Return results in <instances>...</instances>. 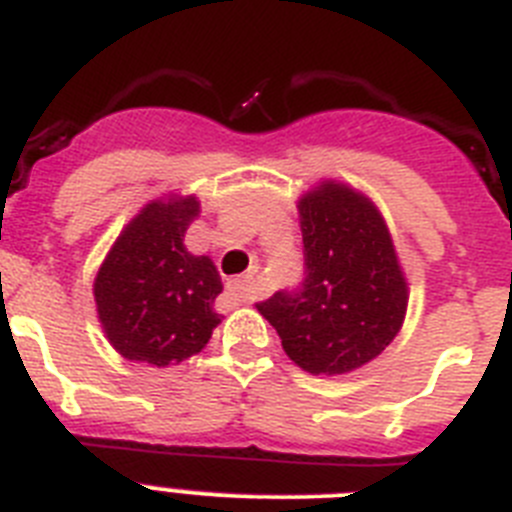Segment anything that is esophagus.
Here are the masks:
<instances>
[{"mask_svg":"<svg viewBox=\"0 0 512 512\" xmlns=\"http://www.w3.org/2000/svg\"><path fill=\"white\" fill-rule=\"evenodd\" d=\"M228 292L235 297H241L243 302H248L253 297V279L251 277H241V279H230L228 282Z\"/></svg>","mask_w":512,"mask_h":512,"instance_id":"obj_1","label":"esophagus"}]
</instances>
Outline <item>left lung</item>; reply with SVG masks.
<instances>
[{
    "mask_svg": "<svg viewBox=\"0 0 512 512\" xmlns=\"http://www.w3.org/2000/svg\"><path fill=\"white\" fill-rule=\"evenodd\" d=\"M297 210L305 277L256 307L305 372H354L390 346L408 307L390 230L372 202L343 184H320Z\"/></svg>",
    "mask_w": 512,
    "mask_h": 512,
    "instance_id": "obj_1",
    "label": "left lung"
}]
</instances>
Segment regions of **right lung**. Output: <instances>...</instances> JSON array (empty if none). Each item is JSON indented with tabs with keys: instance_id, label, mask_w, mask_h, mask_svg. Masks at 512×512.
I'll return each mask as SVG.
<instances>
[{
	"instance_id": "1",
	"label": "right lung",
	"mask_w": 512,
	"mask_h": 512,
	"mask_svg": "<svg viewBox=\"0 0 512 512\" xmlns=\"http://www.w3.org/2000/svg\"><path fill=\"white\" fill-rule=\"evenodd\" d=\"M197 212L194 197L146 205L94 279L99 323L125 359L179 364L200 354L220 323L212 310L223 292L220 274L207 256L184 248Z\"/></svg>"
}]
</instances>
